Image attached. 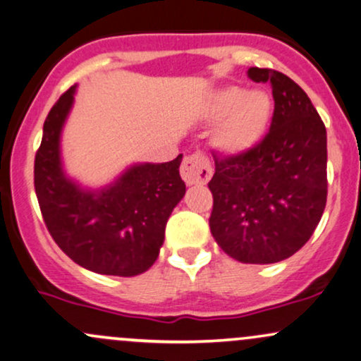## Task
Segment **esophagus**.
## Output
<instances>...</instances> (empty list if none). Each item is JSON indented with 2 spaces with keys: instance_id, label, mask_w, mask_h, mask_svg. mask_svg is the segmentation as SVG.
<instances>
[{
  "instance_id": "1",
  "label": "esophagus",
  "mask_w": 361,
  "mask_h": 361,
  "mask_svg": "<svg viewBox=\"0 0 361 361\" xmlns=\"http://www.w3.org/2000/svg\"><path fill=\"white\" fill-rule=\"evenodd\" d=\"M180 173L186 185H204L212 176V166L204 154L195 152V154L185 157Z\"/></svg>"
}]
</instances>
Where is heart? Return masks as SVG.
Here are the masks:
<instances>
[{
	"mask_svg": "<svg viewBox=\"0 0 361 361\" xmlns=\"http://www.w3.org/2000/svg\"><path fill=\"white\" fill-rule=\"evenodd\" d=\"M273 102L264 90L224 86L207 100L205 115L219 122L214 132L215 146L229 154H239L261 139L271 118Z\"/></svg>",
	"mask_w": 361,
	"mask_h": 361,
	"instance_id": "obj_1",
	"label": "heart"
}]
</instances>
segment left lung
<instances>
[{"label":"left lung","instance_id":"left-lung-1","mask_svg":"<svg viewBox=\"0 0 361 361\" xmlns=\"http://www.w3.org/2000/svg\"><path fill=\"white\" fill-rule=\"evenodd\" d=\"M271 82L270 132L243 154L219 159L209 181L210 233L231 258L251 264L287 259L316 231L327 197L326 127L305 91L273 69H247Z\"/></svg>","mask_w":361,"mask_h":361}]
</instances>
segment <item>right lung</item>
Returning <instances> with one entry per match:
<instances>
[{
    "mask_svg": "<svg viewBox=\"0 0 361 361\" xmlns=\"http://www.w3.org/2000/svg\"><path fill=\"white\" fill-rule=\"evenodd\" d=\"M76 85L49 111L35 156V193L52 239L74 263L100 275L135 276L159 256L173 209L185 197L180 154L169 163H135L102 188L64 171L62 128Z\"/></svg>",
    "mask_w": 361,
    "mask_h": 361,
    "instance_id": "right-lung-1",
    "label": "right lung"
}]
</instances>
